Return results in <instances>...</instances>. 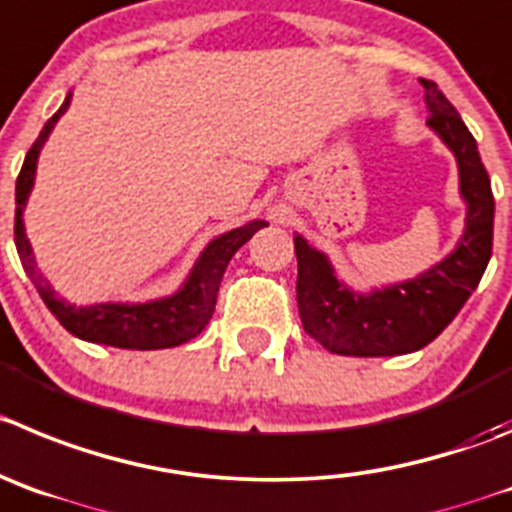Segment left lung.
<instances>
[{"instance_id":"8db88e82","label":"left lung","mask_w":512,"mask_h":512,"mask_svg":"<svg viewBox=\"0 0 512 512\" xmlns=\"http://www.w3.org/2000/svg\"><path fill=\"white\" fill-rule=\"evenodd\" d=\"M422 85L427 126L452 148L460 166L465 234L450 257L417 280L371 295H358L338 283L328 257L295 234L300 321L308 336L338 356H399L432 343L460 313L493 255L495 199L475 138L437 83L422 80Z\"/></svg>"}]
</instances>
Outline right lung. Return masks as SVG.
Masks as SVG:
<instances>
[{
  "instance_id": "right-lung-1",
  "label": "right lung",
  "mask_w": 512,
  "mask_h": 512,
  "mask_svg": "<svg viewBox=\"0 0 512 512\" xmlns=\"http://www.w3.org/2000/svg\"><path fill=\"white\" fill-rule=\"evenodd\" d=\"M70 95L65 103L60 105V111L45 123L37 141L27 151L25 164L17 176V212H14V245H17L19 260L22 267L35 283L37 293L45 300L50 313L60 321L62 328H68L73 336L83 338V341L105 343V346L116 348H136V351H156V348H174L181 343L197 338L204 331L214 313V303H217L219 283L227 270L229 260L257 229L265 227V222H250L245 227H237L232 232L222 234L217 240L207 245L202 257L197 260L194 270L189 272L184 288L179 293L169 295V298L151 300V303H100V305H75L65 303L57 298L55 290L50 288L45 278L37 272L35 257H32L30 240L25 234V222H22V212H25L27 197L35 184V169L37 156H40L42 143L47 141L50 131L55 128L57 118L68 111Z\"/></svg>"
}]
</instances>
